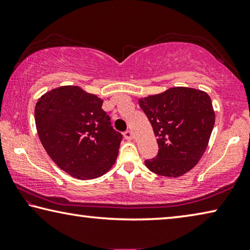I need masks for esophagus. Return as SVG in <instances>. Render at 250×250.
I'll return each mask as SVG.
<instances>
[{
	"label": "esophagus",
	"instance_id": "esophagus-1",
	"mask_svg": "<svg viewBox=\"0 0 250 250\" xmlns=\"http://www.w3.org/2000/svg\"><path fill=\"white\" fill-rule=\"evenodd\" d=\"M124 136L126 140L133 139V133H132V131H130V130H126V131L124 133Z\"/></svg>",
	"mask_w": 250,
	"mask_h": 250
}]
</instances>
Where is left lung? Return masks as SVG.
<instances>
[{
	"label": "left lung",
	"instance_id": "obj_1",
	"mask_svg": "<svg viewBox=\"0 0 250 250\" xmlns=\"http://www.w3.org/2000/svg\"><path fill=\"white\" fill-rule=\"evenodd\" d=\"M139 105L157 137L158 154L145 161L152 173L180 177L194 167L208 147L215 113L206 92L170 87L139 99Z\"/></svg>",
	"mask_w": 250,
	"mask_h": 250
}]
</instances>
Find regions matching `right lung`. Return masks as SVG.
Segmentation results:
<instances>
[{"label": "right lung", "mask_w": 250, "mask_h": 250, "mask_svg": "<svg viewBox=\"0 0 250 250\" xmlns=\"http://www.w3.org/2000/svg\"><path fill=\"white\" fill-rule=\"evenodd\" d=\"M103 100L80 86L44 93L35 107L36 128L47 154L78 180L105 174L117 161L122 135L111 125Z\"/></svg>", "instance_id": "right-lung-1"}]
</instances>
